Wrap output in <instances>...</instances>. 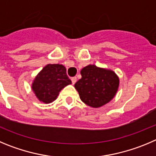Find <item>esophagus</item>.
I'll use <instances>...</instances> for the list:
<instances>
[{"instance_id": "34e87169", "label": "esophagus", "mask_w": 156, "mask_h": 156, "mask_svg": "<svg viewBox=\"0 0 156 156\" xmlns=\"http://www.w3.org/2000/svg\"><path fill=\"white\" fill-rule=\"evenodd\" d=\"M71 81H72L73 85H75V84L76 83V81H77V78H76V77H74V78H71Z\"/></svg>"}]
</instances>
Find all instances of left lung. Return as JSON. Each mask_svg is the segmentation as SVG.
<instances>
[{
    "mask_svg": "<svg viewBox=\"0 0 156 156\" xmlns=\"http://www.w3.org/2000/svg\"><path fill=\"white\" fill-rule=\"evenodd\" d=\"M81 75L75 88L81 100L90 107L99 108L107 104L118 91L120 79L112 70L89 64L81 69Z\"/></svg>",
    "mask_w": 156,
    "mask_h": 156,
    "instance_id": "left-lung-1",
    "label": "left lung"
}]
</instances>
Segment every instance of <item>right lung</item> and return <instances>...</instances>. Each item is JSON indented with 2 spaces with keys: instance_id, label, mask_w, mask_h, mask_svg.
Returning a JSON list of instances; mask_svg holds the SVG:
<instances>
[{
  "instance_id": "1",
  "label": "right lung",
  "mask_w": 156,
  "mask_h": 156,
  "mask_svg": "<svg viewBox=\"0 0 156 156\" xmlns=\"http://www.w3.org/2000/svg\"><path fill=\"white\" fill-rule=\"evenodd\" d=\"M71 84L64 65L48 64L35 77L32 90L40 102L48 104L57 99L64 87Z\"/></svg>"
}]
</instances>
